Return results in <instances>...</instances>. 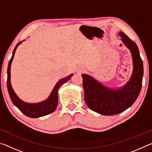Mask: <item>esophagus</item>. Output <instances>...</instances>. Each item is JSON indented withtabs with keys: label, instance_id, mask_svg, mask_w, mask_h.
I'll return each instance as SVG.
<instances>
[{
	"label": "esophagus",
	"instance_id": "esophagus-1",
	"mask_svg": "<svg viewBox=\"0 0 152 152\" xmlns=\"http://www.w3.org/2000/svg\"><path fill=\"white\" fill-rule=\"evenodd\" d=\"M83 71H84V68H82L79 69V70H78L79 72H83Z\"/></svg>",
	"mask_w": 152,
	"mask_h": 152
}]
</instances>
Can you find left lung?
Masks as SVG:
<instances>
[{"mask_svg":"<svg viewBox=\"0 0 152 152\" xmlns=\"http://www.w3.org/2000/svg\"><path fill=\"white\" fill-rule=\"evenodd\" d=\"M119 35L132 56L133 68L129 81L121 88L113 89L102 85L93 77L82 74L86 104L103 115L119 114L129 108L137 99L142 86L143 66L137 46L124 33L121 31Z\"/></svg>","mask_w":152,"mask_h":152,"instance_id":"obj_1","label":"left lung"}]
</instances>
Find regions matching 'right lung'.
I'll return each mask as SVG.
<instances>
[{
    "label": "right lung",
    "mask_w": 152,
    "mask_h": 152,
    "mask_svg": "<svg viewBox=\"0 0 152 152\" xmlns=\"http://www.w3.org/2000/svg\"><path fill=\"white\" fill-rule=\"evenodd\" d=\"M21 43V42H19L15 46L14 50L12 51V57L9 62L8 69H7V89H8L9 96L12 103L26 116L31 118H37L45 116V115L53 113L56 109L58 103V90L63 84L71 78V77L73 76V74L60 80L57 82V84H56L50 96L44 101L37 102V103H28V102L23 101L15 94L11 84V63L12 60H13L15 51H16L19 45H20Z\"/></svg>",
    "instance_id": "obj_1"
}]
</instances>
